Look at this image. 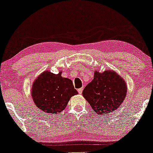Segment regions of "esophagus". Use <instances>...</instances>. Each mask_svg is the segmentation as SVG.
I'll return each mask as SVG.
<instances>
[{"label":"esophagus","mask_w":153,"mask_h":153,"mask_svg":"<svg viewBox=\"0 0 153 153\" xmlns=\"http://www.w3.org/2000/svg\"><path fill=\"white\" fill-rule=\"evenodd\" d=\"M78 93L79 94H82V88H79L78 90Z\"/></svg>","instance_id":"1"}]
</instances>
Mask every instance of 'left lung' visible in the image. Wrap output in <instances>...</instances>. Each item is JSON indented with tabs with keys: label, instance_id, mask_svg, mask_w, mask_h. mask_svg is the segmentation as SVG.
Listing matches in <instances>:
<instances>
[{
	"label": "left lung",
	"instance_id": "obj_1",
	"mask_svg": "<svg viewBox=\"0 0 153 153\" xmlns=\"http://www.w3.org/2000/svg\"><path fill=\"white\" fill-rule=\"evenodd\" d=\"M126 82L118 73L111 70L95 71L94 78L82 91V96L99 115L117 110L127 95Z\"/></svg>",
	"mask_w": 153,
	"mask_h": 153
}]
</instances>
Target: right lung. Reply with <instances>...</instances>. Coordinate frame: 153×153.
<instances>
[{
    "label": "right lung",
    "mask_w": 153,
    "mask_h": 153,
    "mask_svg": "<svg viewBox=\"0 0 153 153\" xmlns=\"http://www.w3.org/2000/svg\"><path fill=\"white\" fill-rule=\"evenodd\" d=\"M62 73L54 74L46 71L36 78L31 88V97L36 106L46 113H60L72 96L78 94L71 79Z\"/></svg>",
    "instance_id": "1"
}]
</instances>
